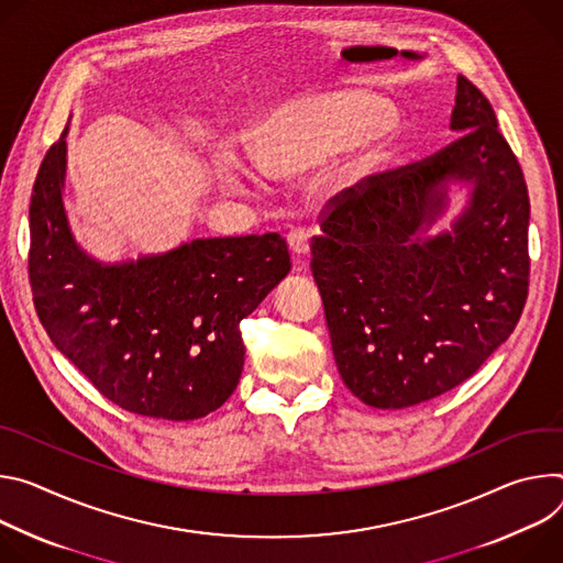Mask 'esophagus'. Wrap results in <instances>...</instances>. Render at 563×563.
Returning a JSON list of instances; mask_svg holds the SVG:
<instances>
[{
    "mask_svg": "<svg viewBox=\"0 0 563 563\" xmlns=\"http://www.w3.org/2000/svg\"><path fill=\"white\" fill-rule=\"evenodd\" d=\"M288 245H290L295 257H303V255L308 253V247H310L308 230H306V228H292V230L288 232Z\"/></svg>",
    "mask_w": 563,
    "mask_h": 563,
    "instance_id": "34e87169",
    "label": "esophagus"
}]
</instances>
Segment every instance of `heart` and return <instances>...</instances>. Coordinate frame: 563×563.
<instances>
[{
  "label": "heart",
  "mask_w": 563,
  "mask_h": 563,
  "mask_svg": "<svg viewBox=\"0 0 563 563\" xmlns=\"http://www.w3.org/2000/svg\"><path fill=\"white\" fill-rule=\"evenodd\" d=\"M391 107L364 91L299 100L275 111L255 132L257 163L275 176H306L322 169L342 152L358 147L344 161L342 176L357 185L376 174L387 154L366 141L387 132Z\"/></svg>",
  "instance_id": "heart-1"
}]
</instances>
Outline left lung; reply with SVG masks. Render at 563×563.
Instances as JSON below:
<instances>
[{
    "mask_svg": "<svg viewBox=\"0 0 563 563\" xmlns=\"http://www.w3.org/2000/svg\"><path fill=\"white\" fill-rule=\"evenodd\" d=\"M450 128L461 136L441 152L335 195L310 245L338 371L368 407L459 387L523 313L526 178L489 100L463 76ZM454 179L473 185L466 210L450 233L422 238Z\"/></svg>",
    "mask_w": 563,
    "mask_h": 563,
    "instance_id": "1",
    "label": "left lung"
}]
</instances>
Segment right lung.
Segmentation results:
<instances>
[{
  "label": "right lung",
  "instance_id": "obj_1",
  "mask_svg": "<svg viewBox=\"0 0 563 563\" xmlns=\"http://www.w3.org/2000/svg\"><path fill=\"white\" fill-rule=\"evenodd\" d=\"M67 130L46 152L31 195L29 279L51 342L113 405L195 420L236 389L239 322L288 275L277 232L195 239L139 262L102 264L76 243L62 190Z\"/></svg>",
  "mask_w": 563,
  "mask_h": 563
}]
</instances>
